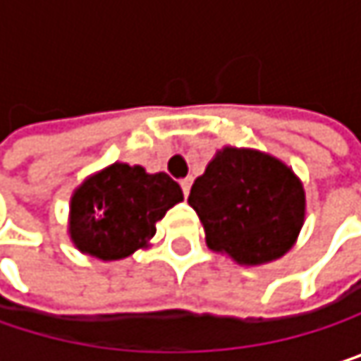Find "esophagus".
<instances>
[{
  "instance_id": "1",
  "label": "esophagus",
  "mask_w": 361,
  "mask_h": 361,
  "mask_svg": "<svg viewBox=\"0 0 361 361\" xmlns=\"http://www.w3.org/2000/svg\"><path fill=\"white\" fill-rule=\"evenodd\" d=\"M180 185H181V190H183V196H188V194H190V188H192V178L181 180Z\"/></svg>"
}]
</instances>
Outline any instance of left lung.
<instances>
[{"mask_svg":"<svg viewBox=\"0 0 361 361\" xmlns=\"http://www.w3.org/2000/svg\"><path fill=\"white\" fill-rule=\"evenodd\" d=\"M211 251L236 263L261 265L295 245L305 221V190L282 161L249 148L226 146L192 183Z\"/></svg>","mask_w":361,"mask_h":361,"instance_id":"8db88e82","label":"left lung"}]
</instances>
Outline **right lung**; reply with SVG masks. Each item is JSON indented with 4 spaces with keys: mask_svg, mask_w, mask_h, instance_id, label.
<instances>
[{
    "mask_svg": "<svg viewBox=\"0 0 361 361\" xmlns=\"http://www.w3.org/2000/svg\"><path fill=\"white\" fill-rule=\"evenodd\" d=\"M183 200L167 173H146L140 165L114 163L83 181L71 198L73 245L102 261L125 259L148 247L157 221Z\"/></svg>",
    "mask_w": 361,
    "mask_h": 361,
    "instance_id": "obj_1",
    "label": "right lung"
}]
</instances>
